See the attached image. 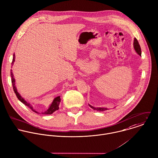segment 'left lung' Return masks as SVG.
I'll list each match as a JSON object with an SVG mask.
<instances>
[{
  "label": "left lung",
  "mask_w": 158,
  "mask_h": 158,
  "mask_svg": "<svg viewBox=\"0 0 158 158\" xmlns=\"http://www.w3.org/2000/svg\"><path fill=\"white\" fill-rule=\"evenodd\" d=\"M134 50H135V51L136 52V53H137L138 55H139L140 56H141V55H142L141 48H140V45H139V42H138V40H137V39L136 38H135V39H134ZM89 106H90L91 108H92V109L94 110H97V111H106V110H108V109L106 108H100V107H99V108H98V107L95 108V107H94V106H92L90 105V104H89Z\"/></svg>",
  "instance_id": "obj_1"
}]
</instances>
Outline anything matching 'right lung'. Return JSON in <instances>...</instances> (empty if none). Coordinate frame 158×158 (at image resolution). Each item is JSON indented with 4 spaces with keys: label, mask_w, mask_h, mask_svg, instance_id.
<instances>
[{
    "label": "right lung",
    "mask_w": 158,
    "mask_h": 158,
    "mask_svg": "<svg viewBox=\"0 0 158 158\" xmlns=\"http://www.w3.org/2000/svg\"><path fill=\"white\" fill-rule=\"evenodd\" d=\"M15 54L13 53V60H12V63H11V64L13 65L14 62H15ZM10 76H11V83H12V85H13V90L18 98V99L21 102H22L24 105H25L26 106H27V107H29L32 111H33L34 112L36 113H39L37 111L35 110L33 108V106L31 105V103H30L29 102H28L27 101L25 100L24 98H23L21 95L17 91V89L16 87V85H15V79L14 78V76H13V72H12V69H11V72H10ZM61 102V98H60V97L58 96V97H55L52 103L50 105L48 108L45 110V111H42L41 113L42 114H52L53 113H54L55 111L58 110L59 109V105H60V103Z\"/></svg>",
    "instance_id": "obj_1"
}]
</instances>
